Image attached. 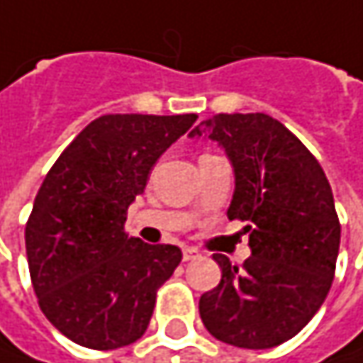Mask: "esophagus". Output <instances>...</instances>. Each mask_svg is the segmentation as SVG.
<instances>
[{
  "label": "esophagus",
  "instance_id": "34e87169",
  "mask_svg": "<svg viewBox=\"0 0 363 363\" xmlns=\"http://www.w3.org/2000/svg\"><path fill=\"white\" fill-rule=\"evenodd\" d=\"M200 254H198V250H194V247H184V260L186 262H190V260H196Z\"/></svg>",
  "mask_w": 363,
  "mask_h": 363
}]
</instances>
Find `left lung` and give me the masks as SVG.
Here are the masks:
<instances>
[{"instance_id":"left-lung-1","label":"left lung","mask_w":363,"mask_h":363,"mask_svg":"<svg viewBox=\"0 0 363 363\" xmlns=\"http://www.w3.org/2000/svg\"><path fill=\"white\" fill-rule=\"evenodd\" d=\"M217 140L233 171L231 220H246L252 256L242 267L213 254L220 283L202 294L200 318L223 343L269 350L296 337L333 285L341 223L316 157L267 113H219L190 136Z\"/></svg>"}]
</instances>
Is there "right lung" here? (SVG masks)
<instances>
[{
    "label": "right lung",
    "mask_w": 363,
    "mask_h": 363,
    "mask_svg": "<svg viewBox=\"0 0 363 363\" xmlns=\"http://www.w3.org/2000/svg\"><path fill=\"white\" fill-rule=\"evenodd\" d=\"M198 119L111 113L91 121L40 184L24 240L40 310L89 350L136 343L182 250L128 238V206L157 159Z\"/></svg>",
    "instance_id": "right-lung-1"
}]
</instances>
